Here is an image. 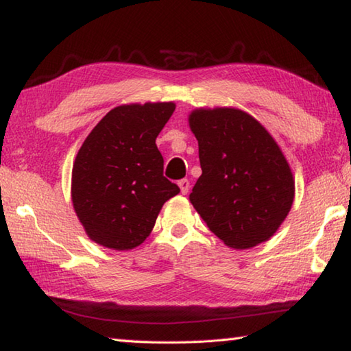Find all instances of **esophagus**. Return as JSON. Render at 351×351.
<instances>
[{"instance_id": "esophagus-1", "label": "esophagus", "mask_w": 351, "mask_h": 351, "mask_svg": "<svg viewBox=\"0 0 351 351\" xmlns=\"http://www.w3.org/2000/svg\"><path fill=\"white\" fill-rule=\"evenodd\" d=\"M178 186H180V189H181V193L186 195L189 192V189H190V181L189 180H181V181H178Z\"/></svg>"}]
</instances>
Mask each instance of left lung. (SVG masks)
Instances as JSON below:
<instances>
[{"instance_id":"obj_1","label":"left lung","mask_w":351,"mask_h":351,"mask_svg":"<svg viewBox=\"0 0 351 351\" xmlns=\"http://www.w3.org/2000/svg\"><path fill=\"white\" fill-rule=\"evenodd\" d=\"M203 173L190 203L224 245L247 249L274 235L294 199L293 173L260 122L235 108L195 110Z\"/></svg>"}]
</instances>
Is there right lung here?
I'll use <instances>...</instances> for the list:
<instances>
[{
    "label": "right lung",
    "mask_w": 351,
    "mask_h": 351,
    "mask_svg": "<svg viewBox=\"0 0 351 351\" xmlns=\"http://www.w3.org/2000/svg\"><path fill=\"white\" fill-rule=\"evenodd\" d=\"M175 104L122 105L100 121L77 153L73 204L93 241L116 251L139 246L180 187L164 176L156 138Z\"/></svg>",
    "instance_id": "add662e5"
}]
</instances>
